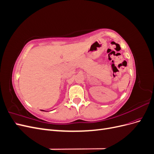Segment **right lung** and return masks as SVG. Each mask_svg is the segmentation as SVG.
Masks as SVG:
<instances>
[{
  "label": "right lung",
  "instance_id": "right-lung-1",
  "mask_svg": "<svg viewBox=\"0 0 154 154\" xmlns=\"http://www.w3.org/2000/svg\"><path fill=\"white\" fill-rule=\"evenodd\" d=\"M42 111H44V110H42Z\"/></svg>",
  "mask_w": 154,
  "mask_h": 154
}]
</instances>
